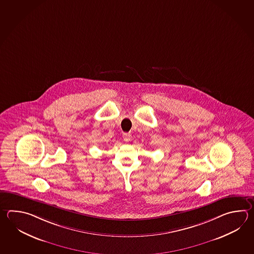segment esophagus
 Instances as JSON below:
<instances>
[{
    "instance_id": "1",
    "label": "esophagus",
    "mask_w": 254,
    "mask_h": 254,
    "mask_svg": "<svg viewBox=\"0 0 254 254\" xmlns=\"http://www.w3.org/2000/svg\"><path fill=\"white\" fill-rule=\"evenodd\" d=\"M131 138H132V135H131L130 133H124V134H123V139H124V141H126V142H128V141L131 140Z\"/></svg>"
}]
</instances>
